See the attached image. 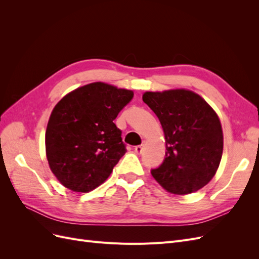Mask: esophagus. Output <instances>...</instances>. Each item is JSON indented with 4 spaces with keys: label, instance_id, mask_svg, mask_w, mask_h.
Returning a JSON list of instances; mask_svg holds the SVG:
<instances>
[{
    "label": "esophagus",
    "instance_id": "1",
    "mask_svg": "<svg viewBox=\"0 0 259 259\" xmlns=\"http://www.w3.org/2000/svg\"><path fill=\"white\" fill-rule=\"evenodd\" d=\"M143 149H144V145H139V146H136L134 148V151L136 153H142L143 152Z\"/></svg>",
    "mask_w": 259,
    "mask_h": 259
}]
</instances>
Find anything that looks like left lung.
<instances>
[{
	"mask_svg": "<svg viewBox=\"0 0 259 259\" xmlns=\"http://www.w3.org/2000/svg\"><path fill=\"white\" fill-rule=\"evenodd\" d=\"M143 100L159 117L165 136V159L151 169L153 178L176 194L201 189L214 177L223 155L217 114L191 91L147 92Z\"/></svg>",
	"mask_w": 259,
	"mask_h": 259,
	"instance_id": "left-lung-1",
	"label": "left lung"
}]
</instances>
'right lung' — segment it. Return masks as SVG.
<instances>
[{
  "label": "right lung",
  "instance_id": "right-lung-1",
  "mask_svg": "<svg viewBox=\"0 0 259 259\" xmlns=\"http://www.w3.org/2000/svg\"><path fill=\"white\" fill-rule=\"evenodd\" d=\"M134 93L101 82L69 93L55 106L45 133L54 175L68 189L89 192L110 176L126 152L113 123Z\"/></svg>",
  "mask_w": 259,
  "mask_h": 259
}]
</instances>
